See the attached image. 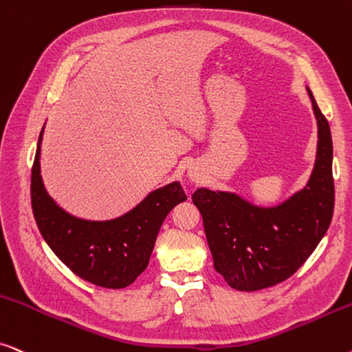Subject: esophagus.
Returning <instances> with one entry per match:
<instances>
[{
  "instance_id": "obj_1",
  "label": "esophagus",
  "mask_w": 352,
  "mask_h": 352,
  "mask_svg": "<svg viewBox=\"0 0 352 352\" xmlns=\"http://www.w3.org/2000/svg\"><path fill=\"white\" fill-rule=\"evenodd\" d=\"M189 177H190V181H194V182L202 181V175H200L197 170H192V168L189 170Z\"/></svg>"
}]
</instances>
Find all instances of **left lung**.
<instances>
[{
    "label": "left lung",
    "instance_id": "8db88e82",
    "mask_svg": "<svg viewBox=\"0 0 352 352\" xmlns=\"http://www.w3.org/2000/svg\"><path fill=\"white\" fill-rule=\"evenodd\" d=\"M317 120V155L302 189L276 205H258L231 190L199 187L192 202L202 213L215 270L231 287L258 291L285 281L316 250L335 207L330 124L309 87Z\"/></svg>",
    "mask_w": 352,
    "mask_h": 352
}]
</instances>
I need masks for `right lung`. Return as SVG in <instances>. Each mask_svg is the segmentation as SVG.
I'll list each match as a JSON object with an SVG mask.
<instances>
[{"label": "right lung", "instance_id": "add662e5", "mask_svg": "<svg viewBox=\"0 0 352 352\" xmlns=\"http://www.w3.org/2000/svg\"><path fill=\"white\" fill-rule=\"evenodd\" d=\"M45 124L32 168V210L45 243L65 265L92 285L121 289L132 285L148 265L158 231L168 213L187 200L179 181L158 187L122 215L87 220L71 215L48 194L42 179Z\"/></svg>", "mask_w": 352, "mask_h": 352}]
</instances>
